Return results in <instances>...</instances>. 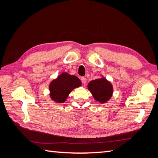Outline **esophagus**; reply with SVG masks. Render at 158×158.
<instances>
[{
    "label": "esophagus",
    "instance_id": "obj_1",
    "mask_svg": "<svg viewBox=\"0 0 158 158\" xmlns=\"http://www.w3.org/2000/svg\"><path fill=\"white\" fill-rule=\"evenodd\" d=\"M81 81H82V83H83V84H85L86 82H87V79L85 78V77H82L81 78Z\"/></svg>",
    "mask_w": 158,
    "mask_h": 158
}]
</instances>
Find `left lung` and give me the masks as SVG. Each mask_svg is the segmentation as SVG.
I'll return each mask as SVG.
<instances>
[{"instance_id": "1", "label": "left lung", "mask_w": 158, "mask_h": 158, "mask_svg": "<svg viewBox=\"0 0 158 158\" xmlns=\"http://www.w3.org/2000/svg\"><path fill=\"white\" fill-rule=\"evenodd\" d=\"M88 87L94 98L97 101L105 103L111 98L113 94L112 85L105 78L91 81Z\"/></svg>"}]
</instances>
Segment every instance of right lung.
Listing matches in <instances>:
<instances>
[{"label":"right lung","instance_id":"add662e5","mask_svg":"<svg viewBox=\"0 0 158 158\" xmlns=\"http://www.w3.org/2000/svg\"><path fill=\"white\" fill-rule=\"evenodd\" d=\"M81 85V82L78 77L63 73L50 83V96L56 102L62 103L73 89L78 88Z\"/></svg>","mask_w":158,"mask_h":158}]
</instances>
